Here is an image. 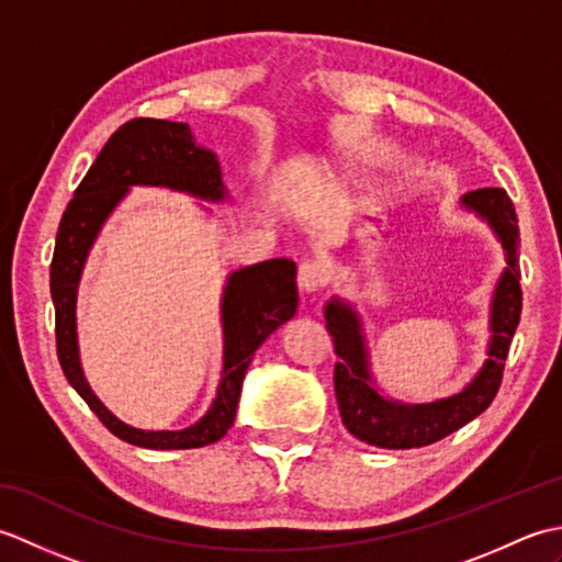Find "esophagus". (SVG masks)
<instances>
[{
	"instance_id": "obj_1",
	"label": "esophagus",
	"mask_w": 562,
	"mask_h": 562,
	"mask_svg": "<svg viewBox=\"0 0 562 562\" xmlns=\"http://www.w3.org/2000/svg\"><path fill=\"white\" fill-rule=\"evenodd\" d=\"M296 282L304 294H314L326 284V268L321 262H302L296 272Z\"/></svg>"
}]
</instances>
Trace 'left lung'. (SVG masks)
Listing matches in <instances>:
<instances>
[{
  "label": "left lung",
  "instance_id": "8db88e82",
  "mask_svg": "<svg viewBox=\"0 0 562 562\" xmlns=\"http://www.w3.org/2000/svg\"><path fill=\"white\" fill-rule=\"evenodd\" d=\"M461 207L487 222L505 250V268L491 300V338L485 362L461 391L429 403H403L386 396L372 372L367 333L357 306L330 296L324 306L328 333L340 362L336 364V398L342 425L360 441L381 449H415L445 439L479 417L493 403L521 314L519 288V226L517 212L503 188H481L465 193Z\"/></svg>",
  "mask_w": 562,
  "mask_h": 562
}]
</instances>
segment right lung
I'll return each mask as SVG.
<instances>
[{"instance_id": "add662e5", "label": "right lung", "mask_w": 562, "mask_h": 562, "mask_svg": "<svg viewBox=\"0 0 562 562\" xmlns=\"http://www.w3.org/2000/svg\"><path fill=\"white\" fill-rule=\"evenodd\" d=\"M135 186L169 188L214 205L229 200L217 154L198 145L188 123L137 117L117 130L75 190L57 229L50 266L57 357L71 389L115 437L145 449H198L229 432L254 352L296 314V266L288 258H272L226 274L220 302L222 376L212 405L198 423L183 429L127 425L105 408L83 376L77 294L83 266L103 224Z\"/></svg>"}]
</instances>
